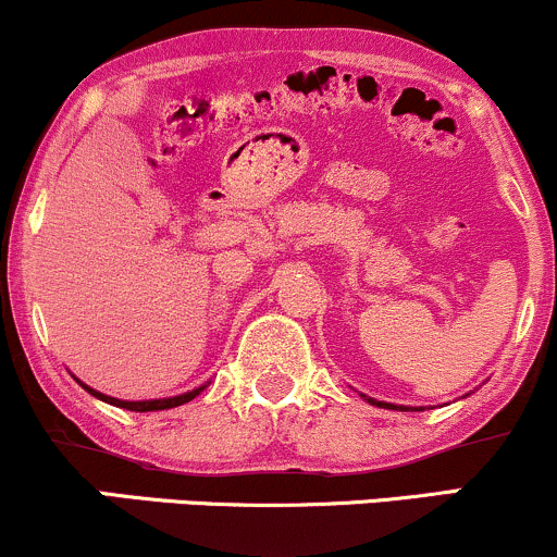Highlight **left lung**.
<instances>
[{
	"instance_id": "obj_1",
	"label": "left lung",
	"mask_w": 557,
	"mask_h": 557,
	"mask_svg": "<svg viewBox=\"0 0 557 557\" xmlns=\"http://www.w3.org/2000/svg\"><path fill=\"white\" fill-rule=\"evenodd\" d=\"M363 398H367V395H363ZM367 400L372 403V406H380V408H393V411H398V408H400V411H408L406 406H395V403H382V400H374V398H367Z\"/></svg>"
}]
</instances>
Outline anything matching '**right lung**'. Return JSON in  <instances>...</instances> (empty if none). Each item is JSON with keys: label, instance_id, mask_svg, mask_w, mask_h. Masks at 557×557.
Masks as SVG:
<instances>
[{"label": "right lung", "instance_id": "1", "mask_svg": "<svg viewBox=\"0 0 557 557\" xmlns=\"http://www.w3.org/2000/svg\"><path fill=\"white\" fill-rule=\"evenodd\" d=\"M78 382H81V380H78ZM81 387H83V389H88V393H91V395H94V398H99V400L110 403V406H117V408H127V411H164V408H175V406H183V403L194 400V398H196V395H198V393H201V389H203V387H207V385H201V387L190 389V393L175 395V398H159V400H120V398H110V395L99 393V389H94V387L83 385V382H81Z\"/></svg>", "mask_w": 557, "mask_h": 557}]
</instances>
